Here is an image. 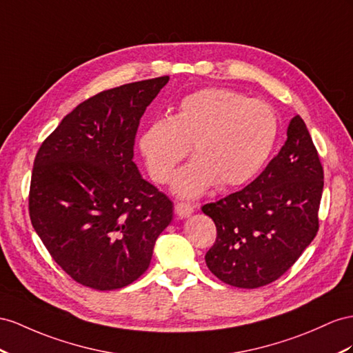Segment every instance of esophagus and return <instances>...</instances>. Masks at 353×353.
<instances>
[{
    "label": "esophagus",
    "instance_id": "34e87169",
    "mask_svg": "<svg viewBox=\"0 0 353 353\" xmlns=\"http://www.w3.org/2000/svg\"><path fill=\"white\" fill-rule=\"evenodd\" d=\"M174 210L177 213L179 218H189L195 210V207L191 204H186V203H177L174 205Z\"/></svg>",
    "mask_w": 353,
    "mask_h": 353
}]
</instances>
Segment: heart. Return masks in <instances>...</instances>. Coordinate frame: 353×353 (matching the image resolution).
Wrapping results in <instances>:
<instances>
[{"instance_id":"obj_1","label":"heart","mask_w":353,"mask_h":353,"mask_svg":"<svg viewBox=\"0 0 353 353\" xmlns=\"http://www.w3.org/2000/svg\"><path fill=\"white\" fill-rule=\"evenodd\" d=\"M277 132V116L267 103L205 88L180 99L171 117L161 116L144 126L139 150L153 180L168 183L191 148L194 159L177 171L173 192L195 200L216 185L228 189L254 179Z\"/></svg>"}]
</instances>
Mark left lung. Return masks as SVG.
I'll use <instances>...</instances> for the list:
<instances>
[{
	"label": "left lung",
	"mask_w": 353,
	"mask_h": 353,
	"mask_svg": "<svg viewBox=\"0 0 353 353\" xmlns=\"http://www.w3.org/2000/svg\"><path fill=\"white\" fill-rule=\"evenodd\" d=\"M286 135L277 157L254 182L201 207L218 230L205 264L223 283L254 289L274 282L319 230L323 170L318 150L298 114Z\"/></svg>",
	"instance_id": "left-lung-1"
}]
</instances>
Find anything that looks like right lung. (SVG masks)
Masks as SVG:
<instances>
[{
	"instance_id": "right-lung-1",
	"label": "right lung",
	"mask_w": 353,
	"mask_h": 353,
	"mask_svg": "<svg viewBox=\"0 0 353 353\" xmlns=\"http://www.w3.org/2000/svg\"><path fill=\"white\" fill-rule=\"evenodd\" d=\"M168 80H141L86 99L37 152L31 223L55 263L80 285L112 291L132 283L173 219V203L132 161L141 116Z\"/></svg>"
}]
</instances>
